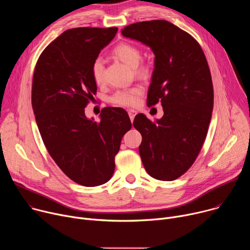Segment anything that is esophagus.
<instances>
[{
	"label": "esophagus",
	"instance_id": "esophagus-1",
	"mask_svg": "<svg viewBox=\"0 0 250 250\" xmlns=\"http://www.w3.org/2000/svg\"><path fill=\"white\" fill-rule=\"evenodd\" d=\"M127 113H128V116H129V118H130V121L132 122V121L134 120V117L136 116L137 112H136V111H134V110H128V111H127Z\"/></svg>",
	"mask_w": 250,
	"mask_h": 250
}]
</instances>
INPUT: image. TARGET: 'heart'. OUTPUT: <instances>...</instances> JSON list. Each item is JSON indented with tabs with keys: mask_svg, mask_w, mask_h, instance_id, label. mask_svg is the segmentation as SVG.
I'll return each mask as SVG.
<instances>
[{
	"mask_svg": "<svg viewBox=\"0 0 250 250\" xmlns=\"http://www.w3.org/2000/svg\"><path fill=\"white\" fill-rule=\"evenodd\" d=\"M113 55L126 64L129 67L134 68L135 73L140 77H146L149 74V67L146 64H139L141 61V50L136 46L128 42H122L115 46L112 51ZM91 73L94 81L97 84H101L104 79V62L98 57L91 65ZM145 89L140 85H135L129 88L117 90L110 98L112 104L131 108L139 104L140 97L144 95Z\"/></svg>",
	"mask_w": 250,
	"mask_h": 250,
	"instance_id": "1",
	"label": "heart"
}]
</instances>
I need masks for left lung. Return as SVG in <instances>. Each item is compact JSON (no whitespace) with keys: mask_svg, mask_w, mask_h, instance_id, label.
I'll return each mask as SVG.
<instances>
[{"mask_svg":"<svg viewBox=\"0 0 250 250\" xmlns=\"http://www.w3.org/2000/svg\"><path fill=\"white\" fill-rule=\"evenodd\" d=\"M122 34L155 55L147 105L160 102L164 115L156 121L136 115L133 126L142 136L139 154L147 173L173 181L193 165L208 133L213 88L207 58L191 34L164 20L131 23Z\"/></svg>","mask_w":250,"mask_h":250,"instance_id":"obj_1","label":"left lung"}]
</instances>
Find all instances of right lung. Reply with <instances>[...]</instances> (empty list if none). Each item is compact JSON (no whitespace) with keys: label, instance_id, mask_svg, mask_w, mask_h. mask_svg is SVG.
Listing matches in <instances>:
<instances>
[{"label":"right lung","instance_id":"right-lung-1","mask_svg":"<svg viewBox=\"0 0 250 250\" xmlns=\"http://www.w3.org/2000/svg\"><path fill=\"white\" fill-rule=\"evenodd\" d=\"M117 31L68 29L45 47L34 68L31 104L43 144L63 173L85 187L111 179L122 138L131 128L122 108H104L99 122L85 116L97 93L92 62Z\"/></svg>","mask_w":250,"mask_h":250}]
</instances>
